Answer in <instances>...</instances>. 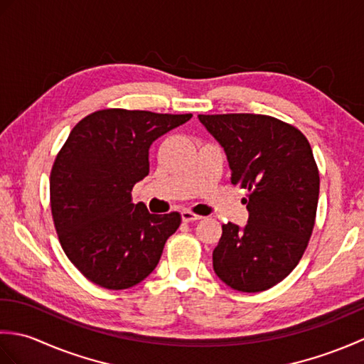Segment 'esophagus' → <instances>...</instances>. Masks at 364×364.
Returning <instances> with one entry per match:
<instances>
[{"mask_svg":"<svg viewBox=\"0 0 364 364\" xmlns=\"http://www.w3.org/2000/svg\"><path fill=\"white\" fill-rule=\"evenodd\" d=\"M181 219H183V222H194V220H200L202 218H200L198 214L184 210V211H181Z\"/></svg>","mask_w":364,"mask_h":364,"instance_id":"1","label":"esophagus"}]
</instances>
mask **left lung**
<instances>
[{
  "instance_id": "1",
  "label": "left lung",
  "mask_w": 364,
  "mask_h": 364,
  "mask_svg": "<svg viewBox=\"0 0 364 364\" xmlns=\"http://www.w3.org/2000/svg\"><path fill=\"white\" fill-rule=\"evenodd\" d=\"M227 154L231 183L247 189L245 227L225 223L213 252L220 280L241 292L272 288L304 255L316 219L319 172L306 137L261 114L198 115Z\"/></svg>"
}]
</instances>
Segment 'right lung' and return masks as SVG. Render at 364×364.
Listing matches in <instances>:
<instances>
[{"label": "right lung", "instance_id": "right-lung-1", "mask_svg": "<svg viewBox=\"0 0 364 364\" xmlns=\"http://www.w3.org/2000/svg\"><path fill=\"white\" fill-rule=\"evenodd\" d=\"M191 117L103 109L72 129L51 170V213L67 258L92 283L127 289L158 266L181 215L150 214L131 191L150 172L151 144Z\"/></svg>", "mask_w": 364, "mask_h": 364}]
</instances>
